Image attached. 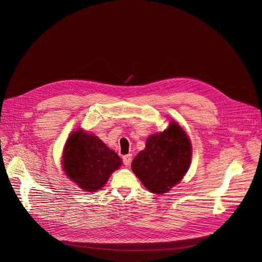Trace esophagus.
Returning a JSON list of instances; mask_svg holds the SVG:
<instances>
[{"label":"esophagus","instance_id":"34e87169","mask_svg":"<svg viewBox=\"0 0 262 262\" xmlns=\"http://www.w3.org/2000/svg\"><path fill=\"white\" fill-rule=\"evenodd\" d=\"M122 161H123V164L125 166H130L131 162H132V155L131 154H128V155H124L122 157Z\"/></svg>","mask_w":262,"mask_h":262}]
</instances>
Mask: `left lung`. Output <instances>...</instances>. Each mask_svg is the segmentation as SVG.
<instances>
[{
    "mask_svg": "<svg viewBox=\"0 0 262 262\" xmlns=\"http://www.w3.org/2000/svg\"><path fill=\"white\" fill-rule=\"evenodd\" d=\"M191 162V145L181 126L172 121L168 129L146 139L145 148L134 157L132 170L153 193H165L177 185Z\"/></svg>",
    "mask_w": 262,
    "mask_h": 262,
    "instance_id": "1",
    "label": "left lung"
}]
</instances>
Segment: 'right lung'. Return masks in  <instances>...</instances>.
Segmentation results:
<instances>
[{
	"mask_svg": "<svg viewBox=\"0 0 262 262\" xmlns=\"http://www.w3.org/2000/svg\"><path fill=\"white\" fill-rule=\"evenodd\" d=\"M66 175L85 191H97L114 170L121 166V158L93 134L77 130L71 134L63 152Z\"/></svg>",
	"mask_w": 262,
	"mask_h": 262,
	"instance_id": "obj_1",
	"label": "right lung"
}]
</instances>
